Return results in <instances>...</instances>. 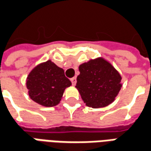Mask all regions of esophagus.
Returning a JSON list of instances; mask_svg holds the SVG:
<instances>
[{
	"instance_id": "1",
	"label": "esophagus",
	"mask_w": 151,
	"mask_h": 151,
	"mask_svg": "<svg viewBox=\"0 0 151 151\" xmlns=\"http://www.w3.org/2000/svg\"><path fill=\"white\" fill-rule=\"evenodd\" d=\"M70 81L72 82L73 86H75L76 85V82H77V78H76L75 77H74V78H72L70 79Z\"/></svg>"
}]
</instances>
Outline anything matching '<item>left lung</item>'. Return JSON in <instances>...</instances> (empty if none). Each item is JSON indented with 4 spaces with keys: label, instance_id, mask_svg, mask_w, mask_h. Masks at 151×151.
<instances>
[{
    "label": "left lung",
    "instance_id": "1",
    "mask_svg": "<svg viewBox=\"0 0 151 151\" xmlns=\"http://www.w3.org/2000/svg\"><path fill=\"white\" fill-rule=\"evenodd\" d=\"M79 72L75 87L86 106L104 108L115 100L122 84L121 76L111 64L99 57L80 65Z\"/></svg>",
    "mask_w": 151,
    "mask_h": 151
}]
</instances>
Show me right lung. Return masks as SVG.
Instances as JSON below:
<instances>
[{"label": "right lung", "instance_id": "obj_1", "mask_svg": "<svg viewBox=\"0 0 151 151\" xmlns=\"http://www.w3.org/2000/svg\"><path fill=\"white\" fill-rule=\"evenodd\" d=\"M72 85L64 69L47 60L31 70L27 78L30 98L44 107H54L61 100L64 91Z\"/></svg>", "mask_w": 151, "mask_h": 151}]
</instances>
